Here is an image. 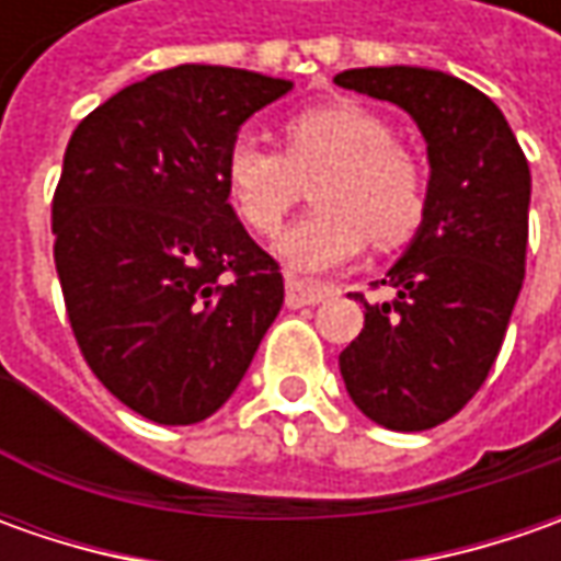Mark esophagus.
<instances>
[{
	"label": "esophagus",
	"mask_w": 561,
	"mask_h": 561,
	"mask_svg": "<svg viewBox=\"0 0 561 561\" xmlns=\"http://www.w3.org/2000/svg\"><path fill=\"white\" fill-rule=\"evenodd\" d=\"M331 287L328 284H318V280H302V277H293L287 274V306L290 309H302V306H314L321 299L331 296Z\"/></svg>",
	"instance_id": "34e87169"
}]
</instances>
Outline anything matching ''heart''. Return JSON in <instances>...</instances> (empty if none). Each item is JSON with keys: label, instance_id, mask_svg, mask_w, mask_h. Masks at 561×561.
<instances>
[{"label": "heart", "instance_id": "obj_1", "mask_svg": "<svg viewBox=\"0 0 561 561\" xmlns=\"http://www.w3.org/2000/svg\"><path fill=\"white\" fill-rule=\"evenodd\" d=\"M312 184L318 205L277 240L296 271H328L368 243H405L427 215V174L393 140V127L358 102H324L280 124V152L237 142L225 159V186L237 215L259 237L277 233Z\"/></svg>", "mask_w": 561, "mask_h": 561}]
</instances>
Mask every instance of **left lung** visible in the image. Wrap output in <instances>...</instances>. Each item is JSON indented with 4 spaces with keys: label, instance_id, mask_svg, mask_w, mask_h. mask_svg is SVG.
<instances>
[{
    "label": "left lung",
    "instance_id": "obj_1",
    "mask_svg": "<svg viewBox=\"0 0 561 561\" xmlns=\"http://www.w3.org/2000/svg\"><path fill=\"white\" fill-rule=\"evenodd\" d=\"M336 87L393 102L427 142V215L340 353L358 409L390 431H427L481 390L525 280L530 168L481 90L431 68H353ZM377 287V280H375Z\"/></svg>",
    "mask_w": 561,
    "mask_h": 561
}]
</instances>
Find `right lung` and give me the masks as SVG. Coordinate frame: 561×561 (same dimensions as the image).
<instances>
[{
	"instance_id": "right-lung-1",
	"label": "right lung",
	"mask_w": 561,
	"mask_h": 561,
	"mask_svg": "<svg viewBox=\"0 0 561 561\" xmlns=\"http://www.w3.org/2000/svg\"><path fill=\"white\" fill-rule=\"evenodd\" d=\"M290 80L178 65L77 124L53 199L77 346L127 409L196 424L225 405L284 306L280 265L227 203L225 159Z\"/></svg>"
}]
</instances>
